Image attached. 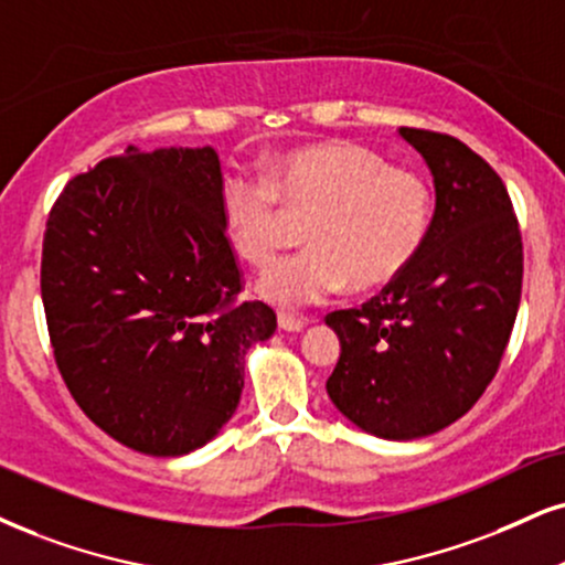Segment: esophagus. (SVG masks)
Returning <instances> with one entry per match:
<instances>
[{"mask_svg":"<svg viewBox=\"0 0 565 565\" xmlns=\"http://www.w3.org/2000/svg\"><path fill=\"white\" fill-rule=\"evenodd\" d=\"M277 324H280V330L285 332H301L306 324L303 317H294V315H277Z\"/></svg>","mask_w":565,"mask_h":565,"instance_id":"1","label":"esophagus"}]
</instances>
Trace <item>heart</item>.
Wrapping results in <instances>:
<instances>
[{
	"label": "heart",
	"instance_id": "obj_1",
	"mask_svg": "<svg viewBox=\"0 0 565 565\" xmlns=\"http://www.w3.org/2000/svg\"><path fill=\"white\" fill-rule=\"evenodd\" d=\"M290 212L311 220V248L277 262L259 294L296 311L338 296L348 282L372 290L393 282L419 256L431 222V185L414 167L387 164L374 149L324 141L288 151L269 175L233 172L220 206L235 254L267 267L290 238Z\"/></svg>",
	"mask_w": 565,
	"mask_h": 565
}]
</instances>
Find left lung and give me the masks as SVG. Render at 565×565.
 Instances as JSON below:
<instances>
[{
	"mask_svg": "<svg viewBox=\"0 0 565 565\" xmlns=\"http://www.w3.org/2000/svg\"><path fill=\"white\" fill-rule=\"evenodd\" d=\"M435 178L414 262L361 309L327 315L338 411L369 435L416 440L452 424L498 374L521 301L524 246L498 172L458 138L401 128Z\"/></svg>",
	"mask_w": 565,
	"mask_h": 565,
	"instance_id": "1",
	"label": "left lung"
}]
</instances>
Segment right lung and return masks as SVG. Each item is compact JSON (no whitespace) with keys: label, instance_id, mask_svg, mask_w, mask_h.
Listing matches in <instances>:
<instances>
[{"label":"right lung","instance_id":"1","mask_svg":"<svg viewBox=\"0 0 565 565\" xmlns=\"http://www.w3.org/2000/svg\"><path fill=\"white\" fill-rule=\"evenodd\" d=\"M212 146L102 159L46 220L41 298L65 385L96 427L146 456L201 448L235 414L248 348L277 327L241 301Z\"/></svg>","mask_w":565,"mask_h":565}]
</instances>
